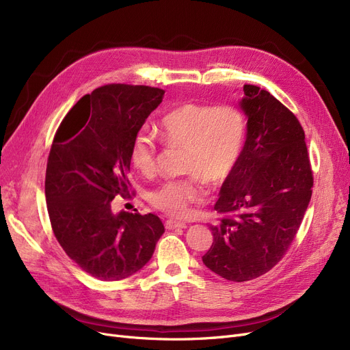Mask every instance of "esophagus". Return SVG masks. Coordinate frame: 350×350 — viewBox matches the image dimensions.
<instances>
[{"mask_svg": "<svg viewBox=\"0 0 350 350\" xmlns=\"http://www.w3.org/2000/svg\"><path fill=\"white\" fill-rule=\"evenodd\" d=\"M165 228L167 230H177V228H187L186 223H181V221H176V219H167L165 221Z\"/></svg>", "mask_w": 350, "mask_h": 350, "instance_id": "esophagus-1", "label": "esophagus"}]
</instances>
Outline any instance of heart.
Returning a JSON list of instances; mask_svg holds the SVG:
<instances>
[{
    "label": "heart",
    "instance_id": "b5f03b06",
    "mask_svg": "<svg viewBox=\"0 0 350 350\" xmlns=\"http://www.w3.org/2000/svg\"><path fill=\"white\" fill-rule=\"evenodd\" d=\"M159 133L167 144L186 149L185 173L191 177L163 183L149 191L147 200L164 214L186 217L191 204L201 203L207 194L203 180L221 187L234 176L244 146V119L232 107L185 103L160 120ZM131 161L143 176L156 173L157 146L147 129L135 135Z\"/></svg>",
    "mask_w": 350,
    "mask_h": 350
}]
</instances>
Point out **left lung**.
I'll list each match as a JSON object with an SVG mask.
<instances>
[{"instance_id": "obj_1", "label": "left lung", "mask_w": 350, "mask_h": 350, "mask_svg": "<svg viewBox=\"0 0 350 350\" xmlns=\"http://www.w3.org/2000/svg\"><path fill=\"white\" fill-rule=\"evenodd\" d=\"M238 105L247 119L245 143L214 206L234 215L210 226L213 244L203 262L219 277L244 282L277 265L292 244L314 177L304 129L289 109L254 85H244Z\"/></svg>"}]
</instances>
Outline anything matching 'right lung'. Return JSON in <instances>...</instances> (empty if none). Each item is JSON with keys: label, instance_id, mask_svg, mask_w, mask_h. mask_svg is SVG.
Returning a JSON list of instances; mask_svg holds the SVG:
<instances>
[{"label": "right lung", "instance_id": "1", "mask_svg": "<svg viewBox=\"0 0 350 350\" xmlns=\"http://www.w3.org/2000/svg\"><path fill=\"white\" fill-rule=\"evenodd\" d=\"M164 90L106 85L85 95L55 135L45 177L51 226L72 261L100 281H120L150 261L164 232L154 214L113 213L129 193L131 144Z\"/></svg>", "mask_w": 350, "mask_h": 350}]
</instances>
